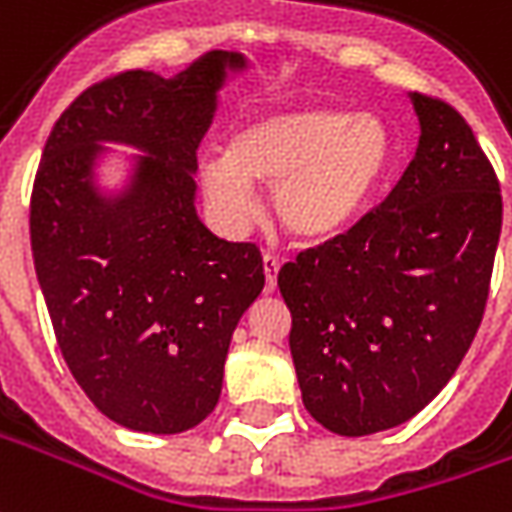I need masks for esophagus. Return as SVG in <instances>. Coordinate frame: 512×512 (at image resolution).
Wrapping results in <instances>:
<instances>
[{
	"mask_svg": "<svg viewBox=\"0 0 512 512\" xmlns=\"http://www.w3.org/2000/svg\"><path fill=\"white\" fill-rule=\"evenodd\" d=\"M280 260L274 255H266L263 257V271H266V291L271 293L277 288V274H280Z\"/></svg>",
	"mask_w": 512,
	"mask_h": 512,
	"instance_id": "1",
	"label": "esophagus"
}]
</instances>
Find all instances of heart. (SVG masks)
Masks as SVG:
<instances>
[{
    "instance_id": "b5f03b06",
    "label": "heart",
    "mask_w": 512,
    "mask_h": 512,
    "mask_svg": "<svg viewBox=\"0 0 512 512\" xmlns=\"http://www.w3.org/2000/svg\"><path fill=\"white\" fill-rule=\"evenodd\" d=\"M399 157L377 116L341 107H296L255 116L232 132L224 155L202 157L199 185L227 227L255 216V188H274L271 216L291 241L327 244L366 213Z\"/></svg>"
}]
</instances>
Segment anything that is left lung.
<instances>
[{
  "instance_id": "8db88e82",
  "label": "left lung",
  "mask_w": 512,
  "mask_h": 512,
  "mask_svg": "<svg viewBox=\"0 0 512 512\" xmlns=\"http://www.w3.org/2000/svg\"><path fill=\"white\" fill-rule=\"evenodd\" d=\"M416 157L385 202L280 268L307 413L338 435L405 424L430 405L480 330L502 194L466 119L413 94Z\"/></svg>"
}]
</instances>
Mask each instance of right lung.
Wrapping results in <instances>:
<instances>
[{
  "instance_id": "add662e5",
  "label": "right lung",
  "mask_w": 512,
  "mask_h": 512,
  "mask_svg": "<svg viewBox=\"0 0 512 512\" xmlns=\"http://www.w3.org/2000/svg\"><path fill=\"white\" fill-rule=\"evenodd\" d=\"M210 52L177 77L121 71L85 88L55 121L30 199L35 274L66 366L127 430L174 435L213 413L232 330L263 291L255 244L199 221L196 149L227 69ZM105 140L145 149L128 191L93 188Z\"/></svg>"
}]
</instances>
